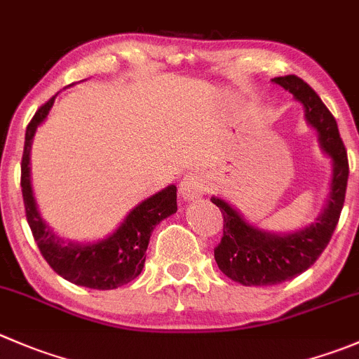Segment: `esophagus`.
Wrapping results in <instances>:
<instances>
[{"label":"esophagus","instance_id":"1","mask_svg":"<svg viewBox=\"0 0 359 359\" xmlns=\"http://www.w3.org/2000/svg\"><path fill=\"white\" fill-rule=\"evenodd\" d=\"M205 191H207V180H205V175L198 172L187 173L180 182V196L186 201L196 200Z\"/></svg>","mask_w":359,"mask_h":359}]
</instances>
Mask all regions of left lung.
<instances>
[{
  "mask_svg": "<svg viewBox=\"0 0 359 359\" xmlns=\"http://www.w3.org/2000/svg\"><path fill=\"white\" fill-rule=\"evenodd\" d=\"M272 82L284 87L304 105L305 121L318 133L321 151L332 159V180L328 200L316 222L290 233L264 231L247 222L226 200L210 198L224 217L221 243L214 249L215 261L226 277L242 286L280 284L294 279L316 263L337 228L349 177L347 152L337 121L314 89L297 75L277 76Z\"/></svg>",
  "mask_w": 359,
  "mask_h": 359,
  "instance_id": "obj_1",
  "label": "left lung"
}]
</instances>
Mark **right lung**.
<instances>
[{
  "instance_id": "right-lung-1",
  "label": "right lung",
  "mask_w": 359,
  "mask_h": 359,
  "mask_svg": "<svg viewBox=\"0 0 359 359\" xmlns=\"http://www.w3.org/2000/svg\"><path fill=\"white\" fill-rule=\"evenodd\" d=\"M55 96L36 110L26 130L20 186L27 224L50 268L72 284L91 290H116L140 276L152 231L177 212V187L170 184L140 201L114 233L96 242H72L59 236L41 217L31 186V145L38 126L47 119Z\"/></svg>"
}]
</instances>
